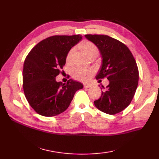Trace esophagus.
I'll return each mask as SVG.
<instances>
[{
	"label": "esophagus",
	"mask_w": 159,
	"mask_h": 159,
	"mask_svg": "<svg viewBox=\"0 0 159 159\" xmlns=\"http://www.w3.org/2000/svg\"><path fill=\"white\" fill-rule=\"evenodd\" d=\"M92 87V85H90V84H84V87L85 88H89V87Z\"/></svg>",
	"instance_id": "obj_1"
}]
</instances>
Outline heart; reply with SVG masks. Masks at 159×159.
<instances>
[{
	"label": "heart",
	"instance_id": "1",
	"mask_svg": "<svg viewBox=\"0 0 159 159\" xmlns=\"http://www.w3.org/2000/svg\"><path fill=\"white\" fill-rule=\"evenodd\" d=\"M80 48L86 54V55L90 57L92 56H97L99 53V49L95 43L90 41L83 42L80 44ZM74 52V48H71L67 52L66 56V61L71 63L72 56ZM95 73V70L92 67H79L74 69L72 72V77L74 79L83 83H87L92 79Z\"/></svg>",
	"mask_w": 159,
	"mask_h": 159
}]
</instances>
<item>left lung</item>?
<instances>
[{"mask_svg": "<svg viewBox=\"0 0 159 159\" xmlns=\"http://www.w3.org/2000/svg\"><path fill=\"white\" fill-rule=\"evenodd\" d=\"M100 50L102 63L96 79L109 80L106 90L94 101L102 112L115 115L129 105L139 82V70L133 54L124 43L104 35H85ZM104 88V86H102Z\"/></svg>", "mask_w": 159, "mask_h": 159, "instance_id": "8db88e82", "label": "left lung"}]
</instances>
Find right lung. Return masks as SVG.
<instances>
[{
    "instance_id": "1",
    "label": "right lung",
    "mask_w": 159,
    "mask_h": 159,
    "mask_svg": "<svg viewBox=\"0 0 159 159\" xmlns=\"http://www.w3.org/2000/svg\"><path fill=\"white\" fill-rule=\"evenodd\" d=\"M82 39L81 35H53L39 42L25 60L22 87L29 104L36 113L52 117L65 111L82 83L70 79L66 83L55 78L66 64L69 50Z\"/></svg>"
}]
</instances>
